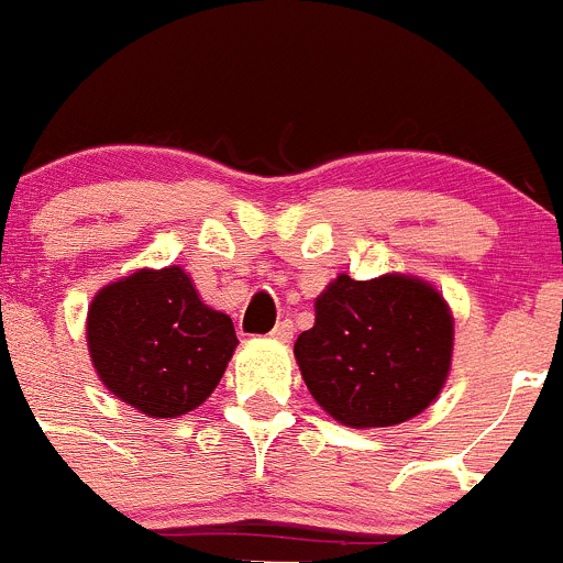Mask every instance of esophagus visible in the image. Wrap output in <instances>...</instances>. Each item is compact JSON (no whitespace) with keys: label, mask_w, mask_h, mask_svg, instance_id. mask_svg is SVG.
Returning <instances> with one entry per match:
<instances>
[{"label":"esophagus","mask_w":563,"mask_h":563,"mask_svg":"<svg viewBox=\"0 0 563 563\" xmlns=\"http://www.w3.org/2000/svg\"><path fill=\"white\" fill-rule=\"evenodd\" d=\"M272 338L280 340V343H291V338H294V323L288 321V318H286V321H280L275 329H272Z\"/></svg>","instance_id":"1"}]
</instances>
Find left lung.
<instances>
[{
    "label": "left lung",
    "instance_id": "left-lung-1",
    "mask_svg": "<svg viewBox=\"0 0 563 563\" xmlns=\"http://www.w3.org/2000/svg\"><path fill=\"white\" fill-rule=\"evenodd\" d=\"M294 354L323 411L349 428H389L444 387L452 316L441 294L413 277L340 275L316 299V323Z\"/></svg>",
    "mask_w": 563,
    "mask_h": 563
}]
</instances>
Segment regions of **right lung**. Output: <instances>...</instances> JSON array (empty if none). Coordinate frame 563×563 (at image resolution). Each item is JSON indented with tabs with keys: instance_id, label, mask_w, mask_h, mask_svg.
I'll use <instances>...</instances> for the list:
<instances>
[{
	"instance_id": "1",
	"label": "right lung",
	"mask_w": 563,
	"mask_h": 563,
	"mask_svg": "<svg viewBox=\"0 0 563 563\" xmlns=\"http://www.w3.org/2000/svg\"><path fill=\"white\" fill-rule=\"evenodd\" d=\"M87 340L106 387L161 419L201 406L240 343L231 318L207 308L179 266L106 286L89 308Z\"/></svg>"
}]
</instances>
